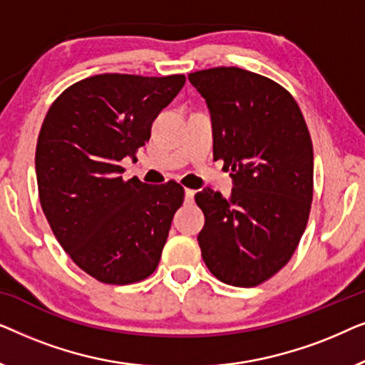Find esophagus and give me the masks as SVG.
Wrapping results in <instances>:
<instances>
[{"label": "esophagus", "instance_id": "34e87169", "mask_svg": "<svg viewBox=\"0 0 365 365\" xmlns=\"http://www.w3.org/2000/svg\"><path fill=\"white\" fill-rule=\"evenodd\" d=\"M194 194H196V191H192V189H186V191H184V199H186V202L194 201Z\"/></svg>", "mask_w": 365, "mask_h": 365}]
</instances>
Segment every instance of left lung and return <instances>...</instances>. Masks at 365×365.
<instances>
[{
    "instance_id": "1",
    "label": "left lung",
    "mask_w": 365,
    "mask_h": 365,
    "mask_svg": "<svg viewBox=\"0 0 365 365\" xmlns=\"http://www.w3.org/2000/svg\"><path fill=\"white\" fill-rule=\"evenodd\" d=\"M187 78L211 113L214 161L234 182L227 199L209 187L196 194L202 259L219 281L259 286L286 266L307 226L311 134L296 99L272 79L234 66Z\"/></svg>"
}]
</instances>
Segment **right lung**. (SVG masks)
Listing matches in <instances>:
<instances>
[{"label":"right lung","instance_id":"obj_1","mask_svg":"<svg viewBox=\"0 0 365 365\" xmlns=\"http://www.w3.org/2000/svg\"><path fill=\"white\" fill-rule=\"evenodd\" d=\"M184 83V74H98L64 89L44 118L34 159L43 212L74 264L99 282L124 286L156 271L184 187L124 181L121 161L149 141Z\"/></svg>","mask_w":365,"mask_h":365}]
</instances>
